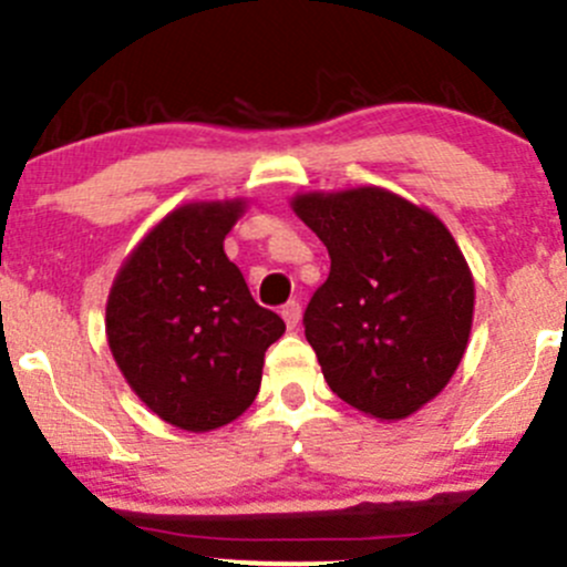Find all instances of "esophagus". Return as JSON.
Listing matches in <instances>:
<instances>
[{"label":"esophagus","instance_id":"esophagus-1","mask_svg":"<svg viewBox=\"0 0 567 567\" xmlns=\"http://www.w3.org/2000/svg\"><path fill=\"white\" fill-rule=\"evenodd\" d=\"M282 320L288 323V329H296L301 320V303L299 301H288L282 307Z\"/></svg>","mask_w":567,"mask_h":567}]
</instances>
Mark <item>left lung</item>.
<instances>
[{
    "label": "left lung",
    "mask_w": 567,
    "mask_h": 567,
    "mask_svg": "<svg viewBox=\"0 0 567 567\" xmlns=\"http://www.w3.org/2000/svg\"><path fill=\"white\" fill-rule=\"evenodd\" d=\"M290 208L331 258L303 312L326 383L369 419H410L451 383L473 329L475 282L456 238L374 184L296 193Z\"/></svg>",
    "instance_id": "obj_1"
}]
</instances>
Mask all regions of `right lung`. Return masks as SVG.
<instances>
[{"label": "right lung", "instance_id": "obj_1", "mask_svg": "<svg viewBox=\"0 0 567 567\" xmlns=\"http://www.w3.org/2000/svg\"><path fill=\"white\" fill-rule=\"evenodd\" d=\"M247 198L189 200L135 244L113 277L105 337L135 396L165 424L214 432L255 402L285 333L225 255Z\"/></svg>", "mask_w": 567, "mask_h": 567}]
</instances>
